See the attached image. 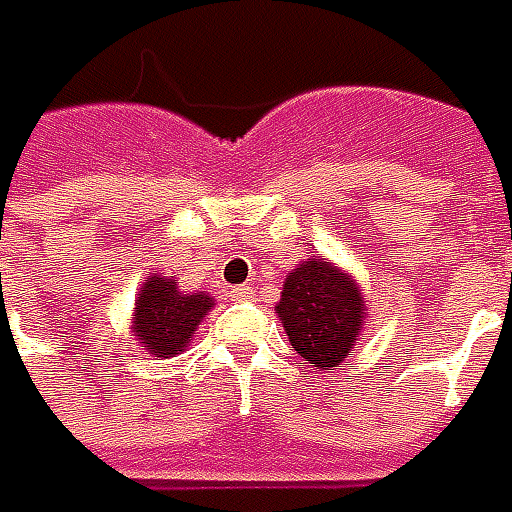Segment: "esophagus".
Wrapping results in <instances>:
<instances>
[{
    "label": "esophagus",
    "mask_w": 512,
    "mask_h": 512,
    "mask_svg": "<svg viewBox=\"0 0 512 512\" xmlns=\"http://www.w3.org/2000/svg\"><path fill=\"white\" fill-rule=\"evenodd\" d=\"M231 295L237 297V300H250V297H253V289H250V286H237Z\"/></svg>",
    "instance_id": "esophagus-1"
}]
</instances>
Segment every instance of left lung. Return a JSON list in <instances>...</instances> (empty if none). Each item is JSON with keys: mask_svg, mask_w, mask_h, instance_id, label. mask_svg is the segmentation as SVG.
<instances>
[{"mask_svg": "<svg viewBox=\"0 0 512 512\" xmlns=\"http://www.w3.org/2000/svg\"><path fill=\"white\" fill-rule=\"evenodd\" d=\"M297 353L317 369L339 366L364 322V297L350 275L320 256L289 273L275 306Z\"/></svg>", "mask_w": 512, "mask_h": 512, "instance_id": "obj_1", "label": "left lung"}]
</instances>
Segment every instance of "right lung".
I'll return each instance as SVG.
<instances>
[{
	"label": "right lung",
	"instance_id": "obj_1",
	"mask_svg": "<svg viewBox=\"0 0 512 512\" xmlns=\"http://www.w3.org/2000/svg\"><path fill=\"white\" fill-rule=\"evenodd\" d=\"M212 306H215L212 297L204 292L184 295L176 289L173 278L151 275L140 289V300L134 311L137 342L157 358L179 355Z\"/></svg>",
	"mask_w": 512,
	"mask_h": 512
}]
</instances>
